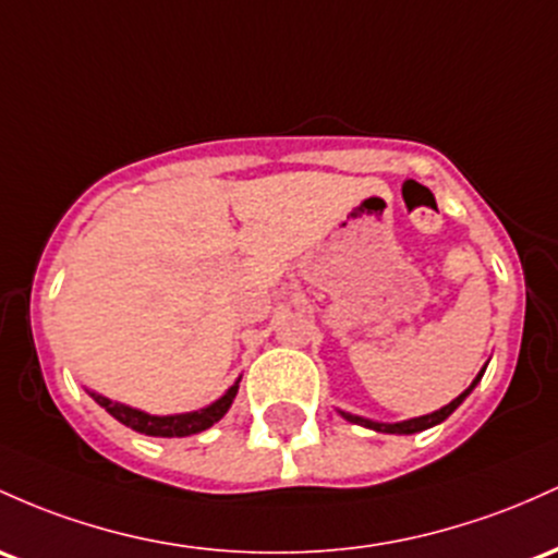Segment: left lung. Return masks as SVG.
Listing matches in <instances>:
<instances>
[{
    "mask_svg": "<svg viewBox=\"0 0 558 558\" xmlns=\"http://www.w3.org/2000/svg\"><path fill=\"white\" fill-rule=\"evenodd\" d=\"M485 368H487V365H485ZM485 368H482L480 373H476V378H474V381H471V387H469L466 391H461V395H458L456 400L450 402V405H445V408L434 410V413H428V415H418V418L400 421V424H378V421L363 418V415H352V413H344V410H339V413L344 415V418L349 421V424L368 426V428H373V432H384V434H415V432H424V428H432V426L442 424V421L448 418V415L452 413V410H456L458 405H461L463 400H466V397L471 395V391H474L476 384H480V378L485 376Z\"/></svg>",
    "mask_w": 558,
    "mask_h": 558,
    "instance_id": "8db88e82",
    "label": "left lung"
}]
</instances>
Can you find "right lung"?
<instances>
[{
    "instance_id": "right-lung-1",
    "label": "right lung",
    "mask_w": 558,
    "mask_h": 558,
    "mask_svg": "<svg viewBox=\"0 0 558 558\" xmlns=\"http://www.w3.org/2000/svg\"><path fill=\"white\" fill-rule=\"evenodd\" d=\"M238 384H241V378H238V381L232 384V387L225 391L217 402H211V405L193 410V413H177V415H150L137 408L108 400V397L97 395V391H89V395L97 405L106 408L116 421H121L124 426L134 428V432L148 434V437H190V434L206 432V428L217 424V421L228 413L232 400H235L238 395Z\"/></svg>"
}]
</instances>
